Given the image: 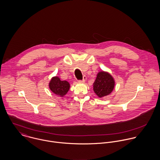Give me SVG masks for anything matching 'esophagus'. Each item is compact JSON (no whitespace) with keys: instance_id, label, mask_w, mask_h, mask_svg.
I'll return each mask as SVG.
<instances>
[{"instance_id":"1","label":"esophagus","mask_w":160,"mask_h":160,"mask_svg":"<svg viewBox=\"0 0 160 160\" xmlns=\"http://www.w3.org/2000/svg\"><path fill=\"white\" fill-rule=\"evenodd\" d=\"M86 76H83V79H82V80H79V82H84L86 81Z\"/></svg>"}]
</instances>
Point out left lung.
<instances>
[{
    "instance_id": "1",
    "label": "left lung",
    "mask_w": 160,
    "mask_h": 160,
    "mask_svg": "<svg viewBox=\"0 0 160 160\" xmlns=\"http://www.w3.org/2000/svg\"><path fill=\"white\" fill-rule=\"evenodd\" d=\"M114 79L112 76L105 71L98 72L96 79L93 84V89L95 94L100 98L108 95L114 88Z\"/></svg>"
}]
</instances>
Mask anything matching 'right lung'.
<instances>
[{"label": "right lung", "instance_id": "add662e5", "mask_svg": "<svg viewBox=\"0 0 160 160\" xmlns=\"http://www.w3.org/2000/svg\"><path fill=\"white\" fill-rule=\"evenodd\" d=\"M49 88L55 94L63 97L68 92L70 85L67 81H61L58 76L53 77L49 82Z\"/></svg>", "mask_w": 160, "mask_h": 160}]
</instances>
